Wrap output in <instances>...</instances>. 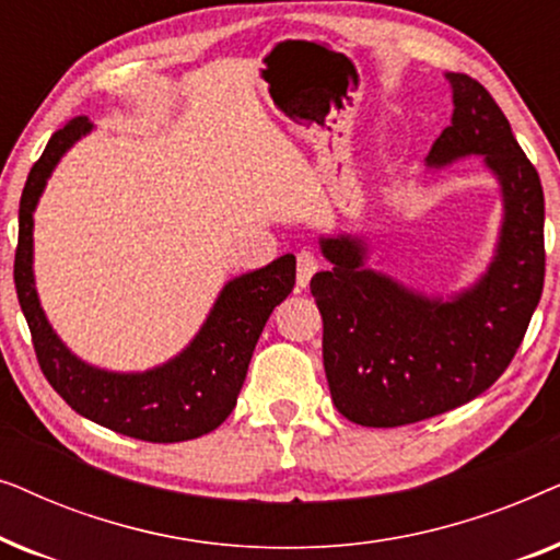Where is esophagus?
<instances>
[{"instance_id": "34e87169", "label": "esophagus", "mask_w": 560, "mask_h": 560, "mask_svg": "<svg viewBox=\"0 0 560 560\" xmlns=\"http://www.w3.org/2000/svg\"><path fill=\"white\" fill-rule=\"evenodd\" d=\"M295 259H298V272H295V280H298V288H308V282H311V278L313 275H316V270H318V259H316V255H313L311 249H301L295 255Z\"/></svg>"}]
</instances>
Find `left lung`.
<instances>
[{"instance_id":"left-lung-1","label":"left lung","mask_w":560,"mask_h":560,"mask_svg":"<svg viewBox=\"0 0 560 560\" xmlns=\"http://www.w3.org/2000/svg\"><path fill=\"white\" fill-rule=\"evenodd\" d=\"M454 117L428 152L443 167L485 155L502 188L504 219L485 278L441 301L364 267L359 236H326L331 270L311 293L324 318V366L336 410L357 425L395 428L441 416L500 380L523 343L546 278V201L530 160L489 91L446 73Z\"/></svg>"}]
</instances>
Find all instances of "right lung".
I'll use <instances>...</instances> for the list:
<instances>
[{"instance_id": "obj_1", "label": "right lung", "mask_w": 560, "mask_h": 560, "mask_svg": "<svg viewBox=\"0 0 560 560\" xmlns=\"http://www.w3.org/2000/svg\"><path fill=\"white\" fill-rule=\"evenodd\" d=\"M86 117L60 127L27 175L20 198L14 288L25 313L37 364L50 387L79 412L114 433L150 443H178L211 433L234 410L252 351L275 311L295 285V257L229 280L196 339L178 357L148 372L96 370L66 349L40 308L33 278V211L52 167L91 132Z\"/></svg>"}]
</instances>
